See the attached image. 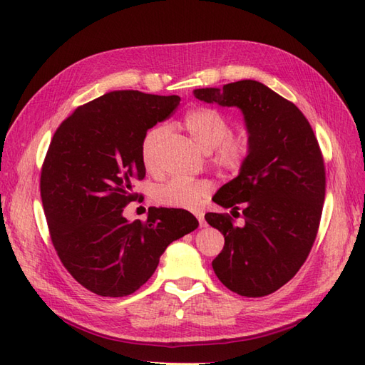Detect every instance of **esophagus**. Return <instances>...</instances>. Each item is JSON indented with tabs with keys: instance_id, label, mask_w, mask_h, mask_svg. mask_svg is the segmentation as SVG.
Returning <instances> with one entry per match:
<instances>
[{
	"instance_id": "esophagus-1",
	"label": "esophagus",
	"mask_w": 365,
	"mask_h": 365,
	"mask_svg": "<svg viewBox=\"0 0 365 365\" xmlns=\"http://www.w3.org/2000/svg\"><path fill=\"white\" fill-rule=\"evenodd\" d=\"M194 216L197 217V221H199L200 227H205V219H203V211L196 210V211H194Z\"/></svg>"
}]
</instances>
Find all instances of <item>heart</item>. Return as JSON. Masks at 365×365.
I'll return each mask as SVG.
<instances>
[{
    "label": "heart",
    "instance_id": "1",
    "mask_svg": "<svg viewBox=\"0 0 365 365\" xmlns=\"http://www.w3.org/2000/svg\"><path fill=\"white\" fill-rule=\"evenodd\" d=\"M183 125L203 150H210V162L225 174H238L247 165L253 150L249 132L232 133V123L216 107L197 106L186 110ZM165 125H155L146 132L141 143V158L148 169L157 165V150L166 137ZM213 185L208 180L174 179L155 188L157 203L169 208H196L205 199Z\"/></svg>",
    "mask_w": 365,
    "mask_h": 365
}]
</instances>
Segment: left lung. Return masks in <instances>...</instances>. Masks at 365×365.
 Masks as SVG:
<instances>
[{
    "label": "left lung",
    "instance_id": "8db88e82",
    "mask_svg": "<svg viewBox=\"0 0 365 365\" xmlns=\"http://www.w3.org/2000/svg\"><path fill=\"white\" fill-rule=\"evenodd\" d=\"M205 103L240 107L253 150L240 175L213 200L242 211L244 225L228 213H207L225 244L213 270L228 289L264 297L299 272L316 241L325 200V162L312 127L299 107L257 81L197 88Z\"/></svg>",
    "mask_w": 365,
    "mask_h": 365
}]
</instances>
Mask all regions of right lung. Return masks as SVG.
Returning <instances> with one entry per match:
<instances>
[{
  "instance_id": "add662e5",
  "label": "right lung",
  "mask_w": 365,
  "mask_h": 365,
  "mask_svg": "<svg viewBox=\"0 0 365 365\" xmlns=\"http://www.w3.org/2000/svg\"><path fill=\"white\" fill-rule=\"evenodd\" d=\"M179 104L175 95L112 91L76 108L51 140L40 174L51 241L76 282L101 297L138 291L168 245L199 225L182 208H149L146 221L123 216L146 175L144 135Z\"/></svg>"
}]
</instances>
